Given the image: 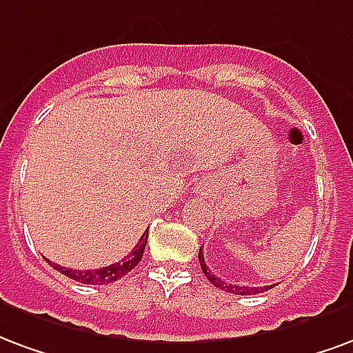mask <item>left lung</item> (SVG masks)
I'll use <instances>...</instances> for the list:
<instances>
[{"label": "left lung", "instance_id": "left-lung-1", "mask_svg": "<svg viewBox=\"0 0 353 353\" xmlns=\"http://www.w3.org/2000/svg\"><path fill=\"white\" fill-rule=\"evenodd\" d=\"M199 263H201V269H203V274L207 276L208 282L216 288H220L223 292H230V293H235V295H254V293H261V292H267V290H271L272 285H261V288H250V285H235V284H228V282H223L220 280L216 274H212V271L208 269L207 263H205V256H203V246L199 248Z\"/></svg>", "mask_w": 353, "mask_h": 353}]
</instances>
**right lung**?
Instances as JSON below:
<instances>
[{
    "label": "right lung",
    "mask_w": 353,
    "mask_h": 353,
    "mask_svg": "<svg viewBox=\"0 0 353 353\" xmlns=\"http://www.w3.org/2000/svg\"><path fill=\"white\" fill-rule=\"evenodd\" d=\"M146 241H148V231H145V233L141 235L137 246H135L125 258L117 261V263L109 265V267H101V269H94V271H74V269H65V267H61V265L56 263H52V267L56 271H60L61 274H65V276H69V279L73 280H79L82 284H110V282H117L118 279L125 276L128 272L133 271V269L137 267L139 261L143 259V254H145Z\"/></svg>",
    "instance_id": "right-lung-1"
}]
</instances>
